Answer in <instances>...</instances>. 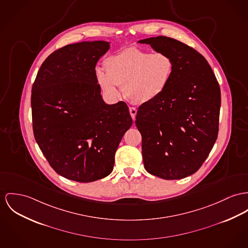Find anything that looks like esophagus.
I'll use <instances>...</instances> for the list:
<instances>
[{
  "mask_svg": "<svg viewBox=\"0 0 248 248\" xmlns=\"http://www.w3.org/2000/svg\"><path fill=\"white\" fill-rule=\"evenodd\" d=\"M129 112L132 117V119H136V114H137V108H129Z\"/></svg>",
  "mask_w": 248,
  "mask_h": 248,
  "instance_id": "esophagus-1",
  "label": "esophagus"
}]
</instances>
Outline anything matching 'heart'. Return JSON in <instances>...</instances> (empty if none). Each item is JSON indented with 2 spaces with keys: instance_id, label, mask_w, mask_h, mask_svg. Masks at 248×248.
<instances>
[{
  "instance_id": "b5f03b06",
  "label": "heart",
  "mask_w": 248,
  "mask_h": 248,
  "mask_svg": "<svg viewBox=\"0 0 248 248\" xmlns=\"http://www.w3.org/2000/svg\"><path fill=\"white\" fill-rule=\"evenodd\" d=\"M106 73L96 71L97 84L109 98L116 99L124 87L126 99L136 105L150 103L167 90L174 62L164 52L151 53L137 47L124 49L104 61Z\"/></svg>"
}]
</instances>
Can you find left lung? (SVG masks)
Masks as SVG:
<instances>
[{
	"label": "left lung",
	"instance_id": "obj_1",
	"mask_svg": "<svg viewBox=\"0 0 248 248\" xmlns=\"http://www.w3.org/2000/svg\"><path fill=\"white\" fill-rule=\"evenodd\" d=\"M138 42L168 54L174 62L167 90L142 104L136 116L145 170L168 180L187 177L204 163L218 136V81L206 58L183 42L164 36Z\"/></svg>",
	"mask_w": 248,
	"mask_h": 248
}]
</instances>
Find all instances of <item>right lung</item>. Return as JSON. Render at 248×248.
I'll list each match as a JSON object with an SVG mask.
<instances>
[{
  "mask_svg": "<svg viewBox=\"0 0 248 248\" xmlns=\"http://www.w3.org/2000/svg\"><path fill=\"white\" fill-rule=\"evenodd\" d=\"M109 47L96 40L58 49L42 63L32 87L35 139L51 167L70 180L108 176L133 124L126 104H106L96 81V64Z\"/></svg>",
  "mask_w": 248,
  "mask_h": 248,
  "instance_id": "right-lung-1",
  "label": "right lung"
}]
</instances>
